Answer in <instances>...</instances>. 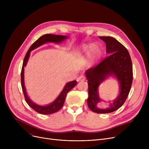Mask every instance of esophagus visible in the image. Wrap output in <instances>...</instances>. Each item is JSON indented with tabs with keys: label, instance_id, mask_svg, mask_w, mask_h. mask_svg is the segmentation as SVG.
<instances>
[{
	"label": "esophagus",
	"instance_id": "1",
	"mask_svg": "<svg viewBox=\"0 0 149 149\" xmlns=\"http://www.w3.org/2000/svg\"><path fill=\"white\" fill-rule=\"evenodd\" d=\"M86 80V77L84 75H81L79 77V78L77 79L78 81H84Z\"/></svg>",
	"mask_w": 149,
	"mask_h": 149
}]
</instances>
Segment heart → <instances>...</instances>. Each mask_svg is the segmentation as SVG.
Returning <instances> with one entry per match:
<instances>
[{"label":"heart","instance_id":"obj_1","mask_svg":"<svg viewBox=\"0 0 149 149\" xmlns=\"http://www.w3.org/2000/svg\"><path fill=\"white\" fill-rule=\"evenodd\" d=\"M86 52L89 54L93 51V56H92V58L93 59H97L100 56V51L99 49H97L94 45H90L86 46Z\"/></svg>","mask_w":149,"mask_h":149}]
</instances>
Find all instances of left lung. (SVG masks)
<instances>
[{
  "instance_id": "1",
  "label": "left lung",
  "mask_w": 149,
  "mask_h": 149,
  "mask_svg": "<svg viewBox=\"0 0 149 149\" xmlns=\"http://www.w3.org/2000/svg\"><path fill=\"white\" fill-rule=\"evenodd\" d=\"M106 43V52L109 55L98 64L86 72L88 82V105L97 113H107L118 109L126 101L133 81V68L130 54L126 47L111 37H99ZM114 74L119 81L120 92L110 107L101 109L96 107L100 100L97 94L99 84L109 75Z\"/></svg>"
}]
</instances>
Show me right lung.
Listing matches in <instances>:
<instances>
[{
	"label": "right lung",
	"instance_id": "obj_1",
	"mask_svg": "<svg viewBox=\"0 0 149 149\" xmlns=\"http://www.w3.org/2000/svg\"><path fill=\"white\" fill-rule=\"evenodd\" d=\"M67 37L63 36H58V35H54V34H45L41 36L40 38H38L37 40L31 46L29 49H28V52L26 54V56L24 58V60H23V66L21 70V84L22 91L23 92V95H24L25 99L26 102L28 103V104L32 108L33 110L36 111L37 112L41 113V114H51L53 113L56 112L58 111L60 109L62 108L64 104L65 98L66 97L67 93L68 92L72 89L74 86H75L77 82V81L74 80L72 81H70L65 86L63 90L61 91L59 96L57 97V98L52 103H51L49 105L45 106H38L33 102L31 101L29 98H28L26 89L25 88L24 84V78H23V74H24V67L26 66V63L28 61V60L29 57L30 52L34 49L35 48H37L38 46H40V45L46 43V42H54V43H59L60 42H62L65 39H66Z\"/></svg>",
	"mask_w": 149,
	"mask_h": 149
}]
</instances>
